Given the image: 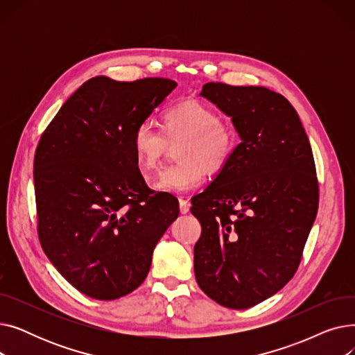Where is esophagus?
Here are the masks:
<instances>
[{
  "mask_svg": "<svg viewBox=\"0 0 355 355\" xmlns=\"http://www.w3.org/2000/svg\"><path fill=\"white\" fill-rule=\"evenodd\" d=\"M178 202H180V211H181V214H187L190 211V202H189V200L180 198Z\"/></svg>",
  "mask_w": 355,
  "mask_h": 355,
  "instance_id": "34e87169",
  "label": "esophagus"
}]
</instances>
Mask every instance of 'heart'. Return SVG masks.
Returning a JSON list of instances; mask_svg holds the SVG:
<instances>
[{
    "mask_svg": "<svg viewBox=\"0 0 355 355\" xmlns=\"http://www.w3.org/2000/svg\"><path fill=\"white\" fill-rule=\"evenodd\" d=\"M162 130L164 134L149 121H144L132 135V148L142 170H153L166 153L168 144L181 141L177 149L178 162L164 168L153 181V189L161 193L187 194L196 190L204 174H217L229 164L239 144L234 128L197 101L165 109Z\"/></svg>",
    "mask_w": 355,
    "mask_h": 355,
    "instance_id": "1",
    "label": "heart"
}]
</instances>
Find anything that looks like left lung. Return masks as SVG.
Instances as JSON below:
<instances>
[{"mask_svg": "<svg viewBox=\"0 0 355 355\" xmlns=\"http://www.w3.org/2000/svg\"><path fill=\"white\" fill-rule=\"evenodd\" d=\"M200 96L232 118L240 144L191 198L201 225L196 279L217 304L246 309L281 291L300 266L318 211L313 155L300 116L279 93L211 82Z\"/></svg>", "mask_w": 355, "mask_h": 355, "instance_id": "1", "label": "left lung"}]
</instances>
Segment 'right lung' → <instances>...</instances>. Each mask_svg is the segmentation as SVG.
Returning <instances> with one entry per match:
<instances>
[{
	"instance_id": "obj_1",
	"label": "right lung",
	"mask_w": 355,
	"mask_h": 355,
	"mask_svg": "<svg viewBox=\"0 0 355 355\" xmlns=\"http://www.w3.org/2000/svg\"><path fill=\"white\" fill-rule=\"evenodd\" d=\"M162 78L85 82L50 122L34 157L39 239L53 266L99 301L135 291L178 217V201L146 187L135 128L175 89Z\"/></svg>"
}]
</instances>
